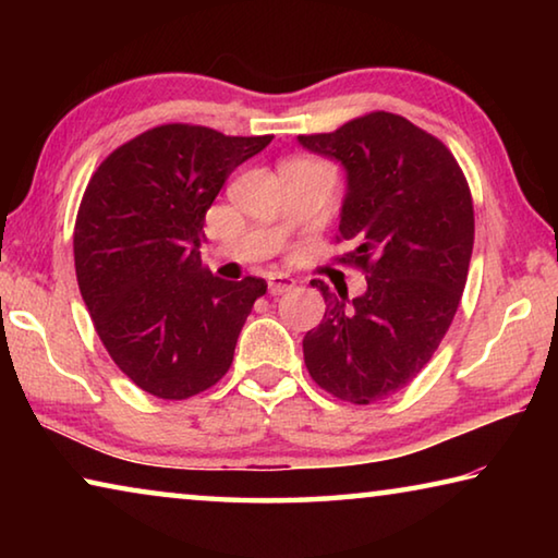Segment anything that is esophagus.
Returning a JSON list of instances; mask_svg holds the SVG:
<instances>
[{
    "label": "esophagus",
    "instance_id": "1",
    "mask_svg": "<svg viewBox=\"0 0 558 558\" xmlns=\"http://www.w3.org/2000/svg\"><path fill=\"white\" fill-rule=\"evenodd\" d=\"M292 288H295V278L286 276V272H270L268 276L270 295H282V292H288Z\"/></svg>",
    "mask_w": 558,
    "mask_h": 558
}]
</instances>
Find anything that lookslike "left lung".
Instances as JSON below:
<instances>
[{
    "mask_svg": "<svg viewBox=\"0 0 558 558\" xmlns=\"http://www.w3.org/2000/svg\"><path fill=\"white\" fill-rule=\"evenodd\" d=\"M310 153L347 169L337 260L362 268L364 295H335L302 339L319 389L366 405L409 386L436 354L465 290L475 211L450 149L411 120L376 110L335 132L300 135Z\"/></svg>",
    "mask_w": 558,
    "mask_h": 558,
    "instance_id": "1",
    "label": "left lung"
}]
</instances>
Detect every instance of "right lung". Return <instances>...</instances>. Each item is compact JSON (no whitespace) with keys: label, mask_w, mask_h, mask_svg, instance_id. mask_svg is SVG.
<instances>
[{"label":"right lung","mask_w":558,"mask_h":558,"mask_svg":"<svg viewBox=\"0 0 558 558\" xmlns=\"http://www.w3.org/2000/svg\"><path fill=\"white\" fill-rule=\"evenodd\" d=\"M270 140L169 122L112 149L86 186L73 229L81 295L118 369L157 399L211 389L266 295L263 278L211 276L199 245L226 179Z\"/></svg>","instance_id":"1"}]
</instances>
